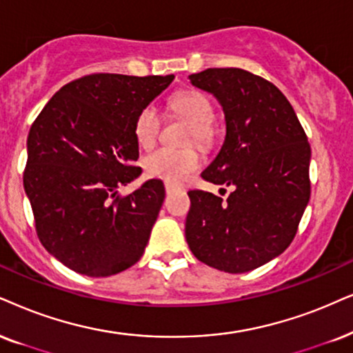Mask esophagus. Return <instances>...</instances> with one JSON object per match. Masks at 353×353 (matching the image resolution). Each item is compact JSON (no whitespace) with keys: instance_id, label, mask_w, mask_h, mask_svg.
<instances>
[{"instance_id":"1","label":"esophagus","mask_w":353,"mask_h":353,"mask_svg":"<svg viewBox=\"0 0 353 353\" xmlns=\"http://www.w3.org/2000/svg\"><path fill=\"white\" fill-rule=\"evenodd\" d=\"M164 189H166V194H172V192L176 190L177 187L174 184H169V182H166V184H164Z\"/></svg>"}]
</instances>
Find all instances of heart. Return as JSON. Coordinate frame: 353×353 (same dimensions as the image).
<instances>
[{
    "instance_id": "heart-1",
    "label": "heart",
    "mask_w": 353,
    "mask_h": 353,
    "mask_svg": "<svg viewBox=\"0 0 353 353\" xmlns=\"http://www.w3.org/2000/svg\"><path fill=\"white\" fill-rule=\"evenodd\" d=\"M169 109L174 115L184 119L190 125L189 143L195 141L199 145H208L213 140V120H215V110H213L212 101L195 89H184L179 91L169 102ZM163 127V117L158 107L153 104L145 105L137 114L133 132L138 145L141 148H153L158 141L159 132ZM202 164L197 150H172L159 148L154 153L148 154L143 161L145 172L154 179L166 181L169 184H181L189 177L190 172L199 169Z\"/></svg>"
}]
</instances>
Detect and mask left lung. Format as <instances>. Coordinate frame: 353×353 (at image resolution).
Returning <instances> with one entry per match:
<instances>
[{
  "label": "left lung",
  "mask_w": 353,
  "mask_h": 353,
  "mask_svg": "<svg viewBox=\"0 0 353 353\" xmlns=\"http://www.w3.org/2000/svg\"><path fill=\"white\" fill-rule=\"evenodd\" d=\"M189 78L220 101L226 119L225 143L202 179L233 192L223 200L189 190L185 239L200 262L243 274L295 238L311 195V148L292 104L267 79L241 68H208Z\"/></svg>",
  "instance_id": "8db88e82"
}]
</instances>
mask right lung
Segmentation results:
<instances>
[{"instance_id":"obj_1","label":"right lung","mask_w":353,"mask_h":353,"mask_svg":"<svg viewBox=\"0 0 353 353\" xmlns=\"http://www.w3.org/2000/svg\"><path fill=\"white\" fill-rule=\"evenodd\" d=\"M172 79L86 74L57 91L34 120L24 189L40 243L68 269L109 276L143 256L164 185L151 179L128 195L117 189L141 174L133 166L137 114Z\"/></svg>"}]
</instances>
